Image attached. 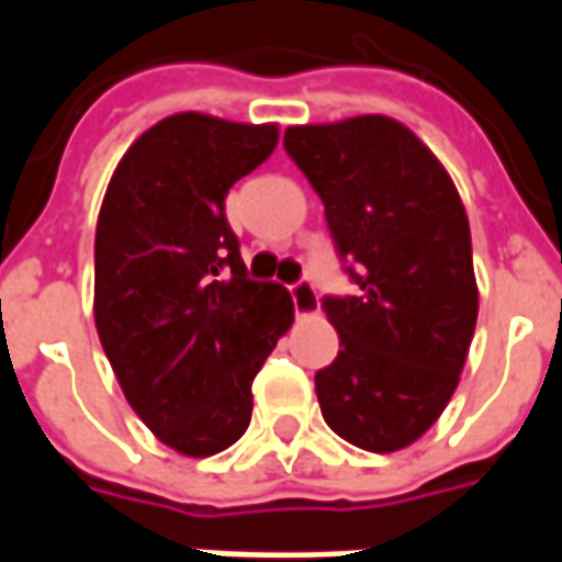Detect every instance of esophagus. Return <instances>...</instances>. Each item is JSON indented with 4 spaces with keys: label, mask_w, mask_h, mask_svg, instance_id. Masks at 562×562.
I'll return each mask as SVG.
<instances>
[{
    "label": "esophagus",
    "mask_w": 562,
    "mask_h": 562,
    "mask_svg": "<svg viewBox=\"0 0 562 562\" xmlns=\"http://www.w3.org/2000/svg\"><path fill=\"white\" fill-rule=\"evenodd\" d=\"M292 304H294V313L297 316H316L318 313V292H316V285L313 282H294L292 289Z\"/></svg>",
    "instance_id": "34e87169"
}]
</instances>
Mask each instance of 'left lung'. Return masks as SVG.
Wrapping results in <instances>:
<instances>
[{"instance_id":"1","label":"left lung","mask_w":562,"mask_h":562,"mask_svg":"<svg viewBox=\"0 0 562 562\" xmlns=\"http://www.w3.org/2000/svg\"><path fill=\"white\" fill-rule=\"evenodd\" d=\"M282 144L358 285L322 301L340 334V355L316 373L322 415L364 451L406 448L442 415L470 352L479 289L467 210L439 159L391 116L292 126Z\"/></svg>"}]
</instances>
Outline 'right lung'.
Instances as JSON below:
<instances>
[{
    "mask_svg": "<svg viewBox=\"0 0 562 562\" xmlns=\"http://www.w3.org/2000/svg\"><path fill=\"white\" fill-rule=\"evenodd\" d=\"M280 132L207 114L147 128L95 225V328L128 406L165 446L210 458L252 418V379L289 330L280 282L246 277L225 195Z\"/></svg>",
    "mask_w": 562,
    "mask_h": 562,
    "instance_id": "add662e5",
    "label": "right lung"
}]
</instances>
